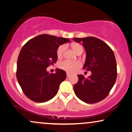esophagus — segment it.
Masks as SVG:
<instances>
[{
  "mask_svg": "<svg viewBox=\"0 0 132 132\" xmlns=\"http://www.w3.org/2000/svg\"><path fill=\"white\" fill-rule=\"evenodd\" d=\"M67 78H69L70 77V74H69L68 72H67Z\"/></svg>",
  "mask_w": 132,
  "mask_h": 132,
  "instance_id": "1",
  "label": "esophagus"
}]
</instances>
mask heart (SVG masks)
I'll return each mask as SVG.
<instances>
[{
    "mask_svg": "<svg viewBox=\"0 0 132 132\" xmlns=\"http://www.w3.org/2000/svg\"><path fill=\"white\" fill-rule=\"evenodd\" d=\"M65 45H61L58 48L57 51H56V55H57L58 57H61L65 50ZM72 48L76 53H77L78 51H80L81 50H83L82 46L78 44H73L72 45ZM58 67L60 69L65 71L67 72L72 73L76 72L79 68L81 67V63L78 61H71L69 60H64L60 62L59 64H58Z\"/></svg>",
    "mask_w": 132,
    "mask_h": 132,
    "instance_id": "1",
    "label": "heart"
}]
</instances>
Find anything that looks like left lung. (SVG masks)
Here are the masks:
<instances>
[{"mask_svg":"<svg viewBox=\"0 0 132 132\" xmlns=\"http://www.w3.org/2000/svg\"><path fill=\"white\" fill-rule=\"evenodd\" d=\"M81 42L86 51L83 68L90 71L88 78L77 75L78 81L74 86V93L79 99L89 104L98 103L108 96L117 78V65L113 50L98 38L88 37L72 39Z\"/></svg>","mask_w":132,"mask_h":132,"instance_id":"left-lung-1","label":"left lung"}]
</instances>
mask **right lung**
Wrapping results in <instances>:
<instances>
[{
  "mask_svg": "<svg viewBox=\"0 0 132 132\" xmlns=\"http://www.w3.org/2000/svg\"><path fill=\"white\" fill-rule=\"evenodd\" d=\"M70 39L42 34L29 40L23 45L17 62L18 81L26 97L38 103L52 99L58 93L61 83L65 80L66 72L59 68L55 74L46 68L56 63L59 46Z\"/></svg>",
  "mask_w": 132,
  "mask_h": 132,
  "instance_id": "obj_1",
  "label": "right lung"
}]
</instances>
